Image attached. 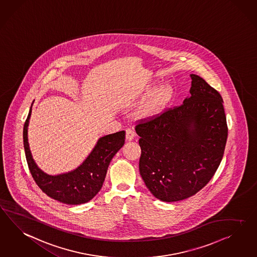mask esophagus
I'll list each match as a JSON object with an SVG mask.
<instances>
[{"label": "esophagus", "mask_w": 257, "mask_h": 257, "mask_svg": "<svg viewBox=\"0 0 257 257\" xmlns=\"http://www.w3.org/2000/svg\"><path fill=\"white\" fill-rule=\"evenodd\" d=\"M135 136H136V134L131 128L126 129V140L127 141H132L133 139H135Z\"/></svg>", "instance_id": "34e87169"}]
</instances>
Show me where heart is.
Masks as SVG:
<instances>
[{
	"instance_id": "obj_1",
	"label": "heart",
	"mask_w": 257,
	"mask_h": 257,
	"mask_svg": "<svg viewBox=\"0 0 257 257\" xmlns=\"http://www.w3.org/2000/svg\"><path fill=\"white\" fill-rule=\"evenodd\" d=\"M173 97V88L166 84L153 93V97L140 110L143 117H153L163 110Z\"/></svg>"
}]
</instances>
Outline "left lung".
Returning a JSON list of instances; mask_svg holds the SVG:
<instances>
[{"mask_svg":"<svg viewBox=\"0 0 257 257\" xmlns=\"http://www.w3.org/2000/svg\"><path fill=\"white\" fill-rule=\"evenodd\" d=\"M190 97L136 125L139 172L160 200L186 199L205 187L221 164L228 128L222 96L191 75Z\"/></svg>","mask_w":257,"mask_h":257,"instance_id":"left-lung-1","label":"left lung"}]
</instances>
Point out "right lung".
Listing matches in <instances>:
<instances>
[{
	"mask_svg": "<svg viewBox=\"0 0 257 257\" xmlns=\"http://www.w3.org/2000/svg\"><path fill=\"white\" fill-rule=\"evenodd\" d=\"M31 114L32 106L23 127V144L29 169L36 184L49 197L64 204L79 205L91 200L103 186L111 160L124 144V131L98 139L89 156L75 170L51 176L37 167L30 151L28 125Z\"/></svg>",
	"mask_w": 257,
	"mask_h": 257,
	"instance_id": "1",
	"label": "right lung"
}]
</instances>
